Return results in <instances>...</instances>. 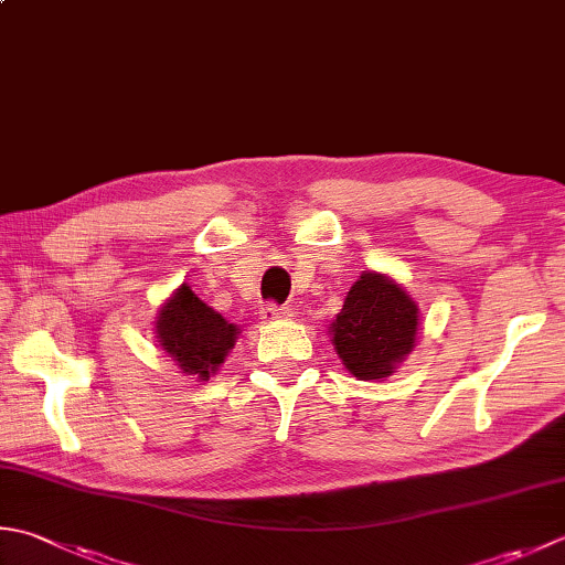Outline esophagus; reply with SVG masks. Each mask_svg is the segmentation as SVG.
Returning <instances> with one entry per match:
<instances>
[{
	"instance_id": "34e87169",
	"label": "esophagus",
	"mask_w": 565,
	"mask_h": 565,
	"mask_svg": "<svg viewBox=\"0 0 565 565\" xmlns=\"http://www.w3.org/2000/svg\"><path fill=\"white\" fill-rule=\"evenodd\" d=\"M291 316L289 306H279V303H264L262 308V318L264 320H284Z\"/></svg>"
}]
</instances>
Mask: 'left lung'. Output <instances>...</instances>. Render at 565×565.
Segmentation results:
<instances>
[{"instance_id":"obj_1","label":"left lung","mask_w":565,"mask_h":565,"mask_svg":"<svg viewBox=\"0 0 565 565\" xmlns=\"http://www.w3.org/2000/svg\"><path fill=\"white\" fill-rule=\"evenodd\" d=\"M418 308L399 284L367 271L352 284L333 323L342 364L360 380H382L414 350Z\"/></svg>"}]
</instances>
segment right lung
Masks as SVG:
<instances>
[{"label":"right lung","instance_id":"add662e5","mask_svg":"<svg viewBox=\"0 0 565 565\" xmlns=\"http://www.w3.org/2000/svg\"><path fill=\"white\" fill-rule=\"evenodd\" d=\"M157 333L163 350L188 374L205 377L217 370L232 350L237 328L205 306L188 286H181L169 303L161 308Z\"/></svg>","mask_w":565,"mask_h":565}]
</instances>
